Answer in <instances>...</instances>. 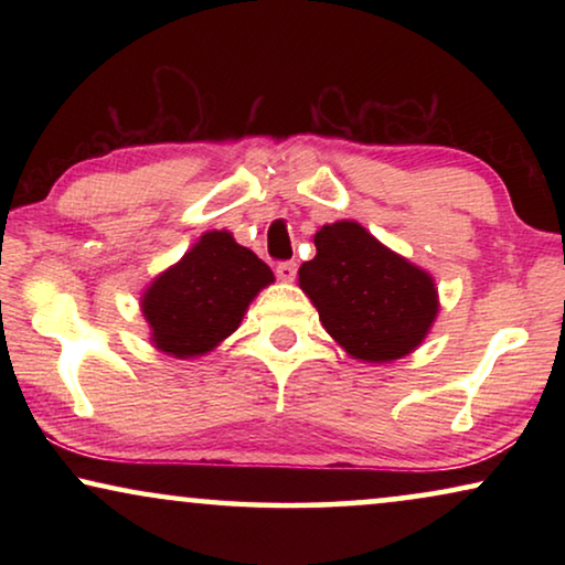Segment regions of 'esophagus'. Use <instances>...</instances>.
<instances>
[{
	"mask_svg": "<svg viewBox=\"0 0 565 565\" xmlns=\"http://www.w3.org/2000/svg\"><path fill=\"white\" fill-rule=\"evenodd\" d=\"M275 273L282 282H292V280H296V275H298V265H296V262H280V265L275 267Z\"/></svg>",
	"mask_w": 565,
	"mask_h": 565,
	"instance_id": "esophagus-1",
	"label": "esophagus"
}]
</instances>
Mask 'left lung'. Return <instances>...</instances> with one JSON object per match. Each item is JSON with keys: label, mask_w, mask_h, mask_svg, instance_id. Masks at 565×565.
Masks as SVG:
<instances>
[{"label": "left lung", "mask_w": 565, "mask_h": 565, "mask_svg": "<svg viewBox=\"0 0 565 565\" xmlns=\"http://www.w3.org/2000/svg\"><path fill=\"white\" fill-rule=\"evenodd\" d=\"M313 244L316 257L300 265L298 285L347 354L391 362L424 342L439 311L429 273L354 221L321 226Z\"/></svg>", "instance_id": "1"}]
</instances>
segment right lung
<instances>
[{"label":"right lung","mask_w":565,"mask_h":565,"mask_svg":"<svg viewBox=\"0 0 565 565\" xmlns=\"http://www.w3.org/2000/svg\"><path fill=\"white\" fill-rule=\"evenodd\" d=\"M275 282L273 269L228 231H207L141 296L151 344L188 360L234 334L257 292Z\"/></svg>","instance_id":"add662e5"}]
</instances>
